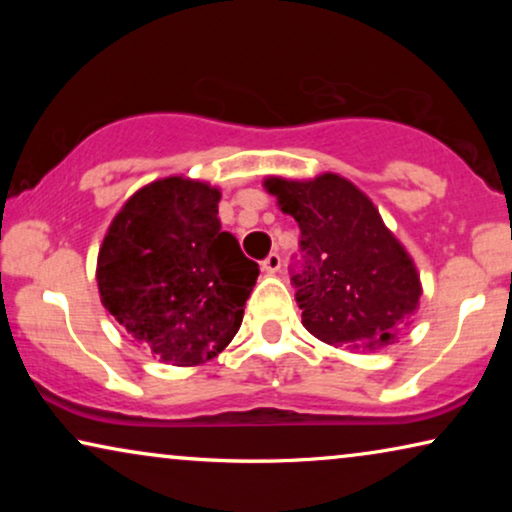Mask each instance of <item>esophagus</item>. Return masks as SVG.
Here are the masks:
<instances>
[{
	"mask_svg": "<svg viewBox=\"0 0 512 512\" xmlns=\"http://www.w3.org/2000/svg\"><path fill=\"white\" fill-rule=\"evenodd\" d=\"M279 268H282V256H279L277 251H272V254L263 261V270L268 272V275H275Z\"/></svg>",
	"mask_w": 512,
	"mask_h": 512,
	"instance_id": "esophagus-1",
	"label": "esophagus"
}]
</instances>
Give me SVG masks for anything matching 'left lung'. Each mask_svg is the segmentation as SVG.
<instances>
[{
  "label": "left lung",
  "mask_w": 512,
  "mask_h": 512,
  "mask_svg": "<svg viewBox=\"0 0 512 512\" xmlns=\"http://www.w3.org/2000/svg\"><path fill=\"white\" fill-rule=\"evenodd\" d=\"M265 188L298 221L291 284L307 331L333 347L391 345L417 310L422 286L373 202L338 174L268 179Z\"/></svg>",
  "instance_id": "left-lung-1"
}]
</instances>
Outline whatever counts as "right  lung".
Masks as SVG:
<instances>
[{"instance_id":"1","label":"right lung","mask_w":512,"mask_h":512,"mask_svg":"<svg viewBox=\"0 0 512 512\" xmlns=\"http://www.w3.org/2000/svg\"><path fill=\"white\" fill-rule=\"evenodd\" d=\"M219 200L202 181H153L116 214L97 258L102 305L172 366H198L235 338L258 277L221 230Z\"/></svg>"}]
</instances>
